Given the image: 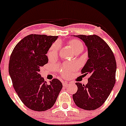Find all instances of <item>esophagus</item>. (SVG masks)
<instances>
[{
    "instance_id": "1",
    "label": "esophagus",
    "mask_w": 126,
    "mask_h": 126,
    "mask_svg": "<svg viewBox=\"0 0 126 126\" xmlns=\"http://www.w3.org/2000/svg\"><path fill=\"white\" fill-rule=\"evenodd\" d=\"M62 84H63V86H66L68 84L67 81H63L62 82Z\"/></svg>"
}]
</instances>
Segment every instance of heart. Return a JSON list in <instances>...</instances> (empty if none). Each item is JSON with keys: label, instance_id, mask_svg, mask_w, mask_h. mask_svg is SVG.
<instances>
[{"label": "heart", "instance_id": "heart-1", "mask_svg": "<svg viewBox=\"0 0 126 126\" xmlns=\"http://www.w3.org/2000/svg\"><path fill=\"white\" fill-rule=\"evenodd\" d=\"M70 45L71 48L75 53L78 52H82L84 49L83 44L78 39H72L70 41ZM60 49V44L59 43L56 42L52 45L51 47L49 49L47 52V55L49 58H53L58 55L59 50ZM77 68V66L74 64H71V63H66L63 65V68L61 70V73L63 77H67L70 73L74 71Z\"/></svg>", "mask_w": 126, "mask_h": 126}]
</instances>
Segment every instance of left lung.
I'll return each instance as SVG.
<instances>
[{"instance_id":"1","label":"left lung","mask_w":126,"mask_h":126,"mask_svg":"<svg viewBox=\"0 0 126 126\" xmlns=\"http://www.w3.org/2000/svg\"><path fill=\"white\" fill-rule=\"evenodd\" d=\"M74 36L80 38L88 48L89 59L81 70L82 74H90L84 85L76 82L77 91L73 95L78 107L92 110L101 107L116 82V62L112 49L105 41L96 35Z\"/></svg>"}]
</instances>
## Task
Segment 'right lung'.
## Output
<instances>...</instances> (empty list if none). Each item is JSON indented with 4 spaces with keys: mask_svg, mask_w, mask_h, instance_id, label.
<instances>
[{
    "mask_svg": "<svg viewBox=\"0 0 126 126\" xmlns=\"http://www.w3.org/2000/svg\"><path fill=\"white\" fill-rule=\"evenodd\" d=\"M58 36L30 34L22 39L11 54L9 72L20 100L29 109L42 112L54 105L62 87L53 79L47 84L39 72L48 62L46 54Z\"/></svg>",
    "mask_w": 126,
    "mask_h": 126,
    "instance_id": "add662e5",
    "label": "right lung"
}]
</instances>
